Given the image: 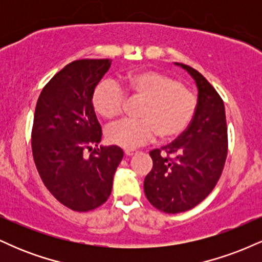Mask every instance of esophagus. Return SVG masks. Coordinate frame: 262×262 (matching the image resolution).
Listing matches in <instances>:
<instances>
[{
	"instance_id": "esophagus-1",
	"label": "esophagus",
	"mask_w": 262,
	"mask_h": 262,
	"mask_svg": "<svg viewBox=\"0 0 262 262\" xmlns=\"http://www.w3.org/2000/svg\"><path fill=\"white\" fill-rule=\"evenodd\" d=\"M124 154H125V156L134 155V150H124Z\"/></svg>"
}]
</instances>
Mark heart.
Returning <instances> with one entry per match:
<instances>
[{
	"label": "heart",
	"instance_id": "obj_1",
	"mask_svg": "<svg viewBox=\"0 0 262 262\" xmlns=\"http://www.w3.org/2000/svg\"><path fill=\"white\" fill-rule=\"evenodd\" d=\"M129 95L144 102L138 110L140 118H123L106 127L108 143L134 149L150 141L156 134L172 139L185 132L197 110V97L188 87L167 75L140 71L124 81ZM127 93L117 81L103 80L93 92V106L104 118L118 116L124 108Z\"/></svg>",
	"mask_w": 262,
	"mask_h": 262
}]
</instances>
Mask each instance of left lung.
Segmentation results:
<instances>
[{"label":"left lung","instance_id":"obj_1","mask_svg":"<svg viewBox=\"0 0 262 262\" xmlns=\"http://www.w3.org/2000/svg\"><path fill=\"white\" fill-rule=\"evenodd\" d=\"M181 68L196 81L197 110L172 143L149 152L152 169L144 180L148 201L161 212H186L200 204L217 185L228 154V128L222 97L191 66Z\"/></svg>","mask_w":262,"mask_h":262}]
</instances>
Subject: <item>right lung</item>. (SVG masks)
<instances>
[{
    "instance_id": "add662e5",
    "label": "right lung",
    "mask_w": 262,
    "mask_h": 262,
    "mask_svg": "<svg viewBox=\"0 0 262 262\" xmlns=\"http://www.w3.org/2000/svg\"><path fill=\"white\" fill-rule=\"evenodd\" d=\"M110 59H81L53 76L39 95L32 128V152L45 187L76 212L103 204L123 159L116 145L97 146L102 128L93 92L110 69ZM89 148V157L84 151Z\"/></svg>"
}]
</instances>
